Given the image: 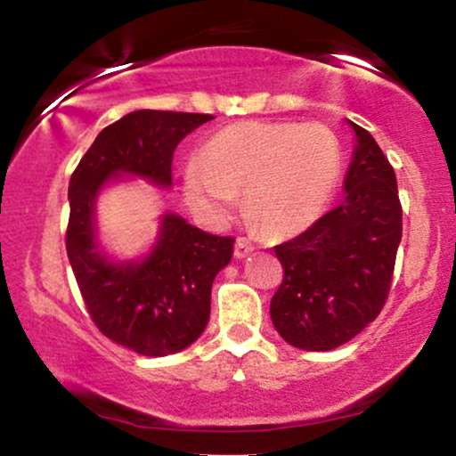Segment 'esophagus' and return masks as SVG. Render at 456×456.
Instances as JSON below:
<instances>
[{"label": "esophagus", "instance_id": "obj_1", "mask_svg": "<svg viewBox=\"0 0 456 456\" xmlns=\"http://www.w3.org/2000/svg\"><path fill=\"white\" fill-rule=\"evenodd\" d=\"M253 248H255V246L250 244L248 240H246V238H238V240H235V250H233L235 259H244L246 255L253 253Z\"/></svg>", "mask_w": 456, "mask_h": 456}]
</instances>
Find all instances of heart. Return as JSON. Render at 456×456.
Returning <instances> with one entry per match:
<instances>
[{"instance_id":"heart-1","label":"heart","mask_w":456,"mask_h":456,"mask_svg":"<svg viewBox=\"0 0 456 456\" xmlns=\"http://www.w3.org/2000/svg\"><path fill=\"white\" fill-rule=\"evenodd\" d=\"M341 177V143L323 124L244 122L214 134L184 171L188 208L221 224L238 192L255 223L294 235L317 221Z\"/></svg>"}]
</instances>
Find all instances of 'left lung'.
Returning <instances> with one entry per match:
<instances>
[{
    "label": "left lung",
    "mask_w": 456,
    "mask_h": 456,
    "mask_svg": "<svg viewBox=\"0 0 456 456\" xmlns=\"http://www.w3.org/2000/svg\"><path fill=\"white\" fill-rule=\"evenodd\" d=\"M341 206L289 242L274 246L285 270L270 317L287 343L330 352L352 341L379 315L401 242L395 169L358 124Z\"/></svg>",
    "instance_id": "left-lung-1"
}]
</instances>
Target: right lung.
<instances>
[{
  "mask_svg": "<svg viewBox=\"0 0 456 456\" xmlns=\"http://www.w3.org/2000/svg\"><path fill=\"white\" fill-rule=\"evenodd\" d=\"M210 119L150 109L124 115L98 134L68 186L66 250L87 311L104 337L150 358L182 352L201 337L210 319L212 282L232 261L233 240L165 212L150 248L119 259L101 242L98 199L134 177L171 188L177 143Z\"/></svg>",
  "mask_w": 456,
  "mask_h": 456,
  "instance_id": "right-lung-1",
  "label": "right lung"
}]
</instances>
